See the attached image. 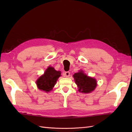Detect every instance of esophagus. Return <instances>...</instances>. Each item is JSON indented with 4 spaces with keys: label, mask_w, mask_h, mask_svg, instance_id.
<instances>
[{
    "label": "esophagus",
    "mask_w": 132,
    "mask_h": 132,
    "mask_svg": "<svg viewBox=\"0 0 132 132\" xmlns=\"http://www.w3.org/2000/svg\"><path fill=\"white\" fill-rule=\"evenodd\" d=\"M64 74V77H69V75H70V72H69V71H66V72H65Z\"/></svg>",
    "instance_id": "esophagus-1"
}]
</instances>
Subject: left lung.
<instances>
[{"mask_svg": "<svg viewBox=\"0 0 132 132\" xmlns=\"http://www.w3.org/2000/svg\"><path fill=\"white\" fill-rule=\"evenodd\" d=\"M76 84L78 85V90L84 93H90L95 89L97 85L96 79L88 77L82 71L73 75Z\"/></svg>", "mask_w": 132, "mask_h": 132, "instance_id": "obj_1", "label": "left lung"}]
</instances>
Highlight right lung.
<instances>
[{
    "label": "right lung",
    "mask_w": 132,
    "mask_h": 132,
    "mask_svg": "<svg viewBox=\"0 0 132 132\" xmlns=\"http://www.w3.org/2000/svg\"><path fill=\"white\" fill-rule=\"evenodd\" d=\"M60 71L55 70L53 67H49L44 74L36 81L38 88L47 93L52 90L58 78L61 76Z\"/></svg>",
    "instance_id": "obj_1"
}]
</instances>
